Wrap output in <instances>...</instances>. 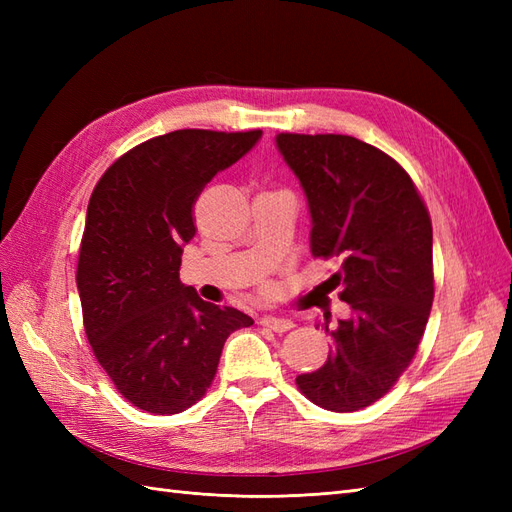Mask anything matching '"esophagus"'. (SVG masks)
Listing matches in <instances>:
<instances>
[{
	"mask_svg": "<svg viewBox=\"0 0 512 512\" xmlns=\"http://www.w3.org/2000/svg\"><path fill=\"white\" fill-rule=\"evenodd\" d=\"M260 322H262V327H267V329H271L275 333H286V331H290L294 327L292 320H288V318H275V316H265Z\"/></svg>",
	"mask_w": 512,
	"mask_h": 512,
	"instance_id": "esophagus-1",
	"label": "esophagus"
}]
</instances>
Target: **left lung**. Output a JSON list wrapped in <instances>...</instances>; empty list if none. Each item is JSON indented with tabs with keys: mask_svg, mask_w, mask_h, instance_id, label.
<instances>
[{
	"mask_svg": "<svg viewBox=\"0 0 512 512\" xmlns=\"http://www.w3.org/2000/svg\"><path fill=\"white\" fill-rule=\"evenodd\" d=\"M312 215L316 258H337L339 320L329 359L297 376L312 404L354 412L374 404L412 363L433 303V232L414 181L391 156L346 134L275 138Z\"/></svg>",
	"mask_w": 512,
	"mask_h": 512,
	"instance_id": "left-lung-1",
	"label": "left lung"
}]
</instances>
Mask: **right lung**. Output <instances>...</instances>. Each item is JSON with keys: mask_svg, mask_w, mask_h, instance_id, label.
<instances>
[{"mask_svg": "<svg viewBox=\"0 0 512 512\" xmlns=\"http://www.w3.org/2000/svg\"><path fill=\"white\" fill-rule=\"evenodd\" d=\"M260 130H175L106 168L89 198L76 267L85 333L132 406L177 414L207 393L228 335L254 320L203 301L179 280L196 235L194 203Z\"/></svg>", "mask_w": 512, "mask_h": 512, "instance_id": "right-lung-1", "label": "right lung"}]
</instances>
